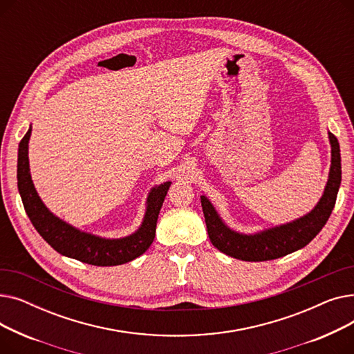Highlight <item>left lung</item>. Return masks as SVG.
I'll list each match as a JSON object with an SVG mask.
<instances>
[{"label":"left lung","mask_w":354,"mask_h":354,"mask_svg":"<svg viewBox=\"0 0 354 354\" xmlns=\"http://www.w3.org/2000/svg\"><path fill=\"white\" fill-rule=\"evenodd\" d=\"M328 139L331 145V166L324 194L313 211L288 224L250 235L239 234L225 225L209 199L202 195V211L212 245L221 252L243 261H268L306 247L328 221L342 183L339 140L330 132Z\"/></svg>","instance_id":"obj_1"}]
</instances>
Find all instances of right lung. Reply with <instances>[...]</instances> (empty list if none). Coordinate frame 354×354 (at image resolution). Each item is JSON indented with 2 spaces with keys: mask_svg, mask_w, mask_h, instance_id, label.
<instances>
[{
  "mask_svg": "<svg viewBox=\"0 0 354 354\" xmlns=\"http://www.w3.org/2000/svg\"><path fill=\"white\" fill-rule=\"evenodd\" d=\"M31 126L18 146L17 180L24 209L37 230L48 245L68 258L79 259L82 263L110 267L132 261L142 255L155 239L156 222L162 203L171 187V182H165L155 187L147 195L146 212L140 228L129 236L119 239H107L83 232L71 227L67 222L53 215L37 194L30 175L28 165V140Z\"/></svg>",
  "mask_w": 354,
  "mask_h": 354,
  "instance_id": "add662e5",
  "label": "right lung"
}]
</instances>
